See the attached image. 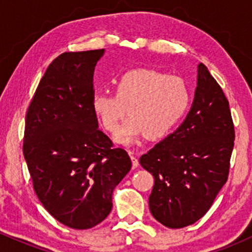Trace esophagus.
Returning a JSON list of instances; mask_svg holds the SVG:
<instances>
[{
	"label": "esophagus",
	"instance_id": "esophagus-1",
	"mask_svg": "<svg viewBox=\"0 0 252 252\" xmlns=\"http://www.w3.org/2000/svg\"><path fill=\"white\" fill-rule=\"evenodd\" d=\"M129 154H130V158H131L132 168H137V167H138V158H136V156L134 155V153H132V152H129Z\"/></svg>",
	"mask_w": 252,
	"mask_h": 252
}]
</instances>
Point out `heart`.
<instances>
[{"mask_svg":"<svg viewBox=\"0 0 252 252\" xmlns=\"http://www.w3.org/2000/svg\"><path fill=\"white\" fill-rule=\"evenodd\" d=\"M189 104V91L181 78L149 68L130 70L115 82V94L94 92L91 108L106 131L115 132L129 111L116 136L118 142L132 143L138 136L162 137L172 130Z\"/></svg>","mask_w":252,"mask_h":252,"instance_id":"1","label":"heart"}]
</instances>
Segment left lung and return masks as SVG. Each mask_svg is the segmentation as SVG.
Here are the masks:
<instances>
[{"label": "left lung", "instance_id": "8db88e82", "mask_svg": "<svg viewBox=\"0 0 252 252\" xmlns=\"http://www.w3.org/2000/svg\"><path fill=\"white\" fill-rule=\"evenodd\" d=\"M235 146L228 100L204 63L198 65L194 100L184 123L140 158L154 176L149 209L170 228L194 224L227 181Z\"/></svg>", "mask_w": 252, "mask_h": 252}]
</instances>
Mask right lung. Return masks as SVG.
Returning a JSON list of instances; mask_svg holds the SVG:
<instances>
[{"label": "right lung", "instance_id": "obj_1", "mask_svg": "<svg viewBox=\"0 0 252 252\" xmlns=\"http://www.w3.org/2000/svg\"><path fill=\"white\" fill-rule=\"evenodd\" d=\"M104 50L65 52L50 63L26 114L24 155L50 215L76 230L112 209V192L131 160L102 130L91 108L94 66Z\"/></svg>", "mask_w": 252, "mask_h": 252}]
</instances>
